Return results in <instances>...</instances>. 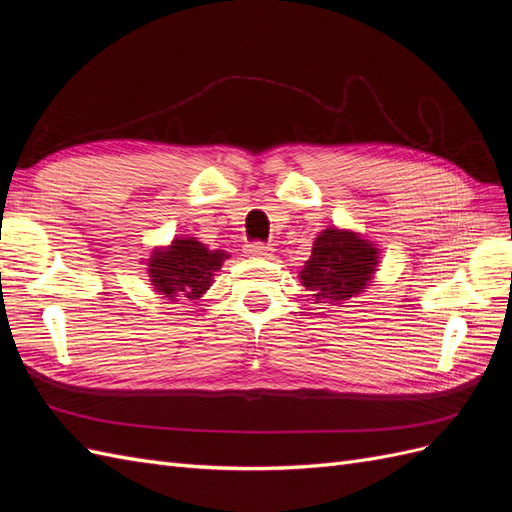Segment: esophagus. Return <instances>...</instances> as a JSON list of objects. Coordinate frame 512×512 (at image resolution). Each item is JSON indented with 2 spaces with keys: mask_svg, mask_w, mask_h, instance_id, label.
I'll return each instance as SVG.
<instances>
[{
  "mask_svg": "<svg viewBox=\"0 0 512 512\" xmlns=\"http://www.w3.org/2000/svg\"><path fill=\"white\" fill-rule=\"evenodd\" d=\"M245 254L252 258H271L273 256V247L262 243V241H250L245 245Z\"/></svg>",
  "mask_w": 512,
  "mask_h": 512,
  "instance_id": "34e87169",
  "label": "esophagus"
}]
</instances>
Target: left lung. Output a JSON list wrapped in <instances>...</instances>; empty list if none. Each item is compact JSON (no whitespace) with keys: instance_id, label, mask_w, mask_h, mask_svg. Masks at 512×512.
Wrapping results in <instances>:
<instances>
[{"instance_id":"1","label":"left lung","mask_w":512,"mask_h":512,"mask_svg":"<svg viewBox=\"0 0 512 512\" xmlns=\"http://www.w3.org/2000/svg\"><path fill=\"white\" fill-rule=\"evenodd\" d=\"M378 267V250L350 230L327 228L316 237L301 271L316 303L337 305L363 292Z\"/></svg>"}]
</instances>
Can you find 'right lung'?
Instances as JSON below:
<instances>
[{"label": "right lung", "instance_id": "right-lung-1", "mask_svg": "<svg viewBox=\"0 0 512 512\" xmlns=\"http://www.w3.org/2000/svg\"><path fill=\"white\" fill-rule=\"evenodd\" d=\"M226 258V252L209 250L194 237L175 239L168 250H156L149 258L151 284L170 301H196L211 286L213 273Z\"/></svg>", "mask_w": 512, "mask_h": 512}]
</instances>
